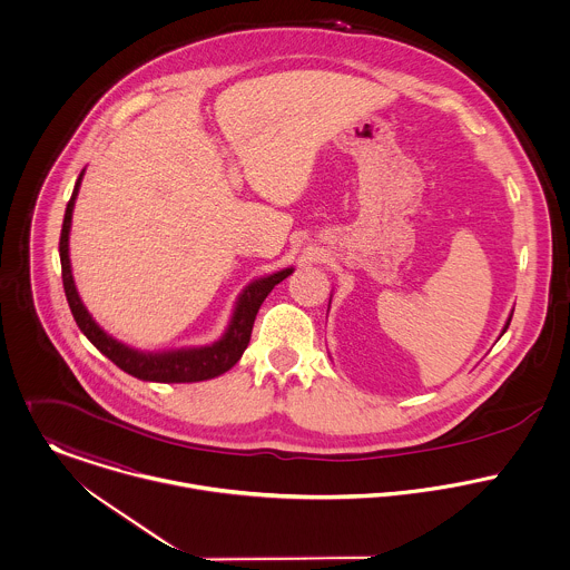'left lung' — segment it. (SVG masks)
Instances as JSON below:
<instances>
[{
  "label": "left lung",
  "instance_id": "left-lung-1",
  "mask_svg": "<svg viewBox=\"0 0 570 570\" xmlns=\"http://www.w3.org/2000/svg\"><path fill=\"white\" fill-rule=\"evenodd\" d=\"M328 303H331V301H328ZM511 316H513V314H509V318H507V323H504V326H502V333H504V331H507V328H509V323H511ZM502 333H500V335H502Z\"/></svg>",
  "mask_w": 570,
  "mask_h": 570
}]
</instances>
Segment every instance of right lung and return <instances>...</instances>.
I'll use <instances>...</instances> for the list:
<instances>
[{
  "label": "right lung",
  "instance_id": "obj_1",
  "mask_svg": "<svg viewBox=\"0 0 570 570\" xmlns=\"http://www.w3.org/2000/svg\"><path fill=\"white\" fill-rule=\"evenodd\" d=\"M82 173L75 184L72 197L66 208L63 228H61V242H59V256H61V272H63V289L68 296V305L72 309V316L77 325L85 333V337L105 355L109 357L118 368L125 373L142 380V382H160V384H186V382H204L213 380L226 371H230L244 355L252 335L254 318L267 298V294L285 281L294 267L278 269L274 274H267L263 278L252 281L245 285L235 303V312L230 316L228 328L224 335L206 346H186V348H170V351H140L134 346L122 344L120 340L111 337L107 331L91 318L87 307L82 305L81 296L75 285L72 265H70V228H72V213L75 202L81 188Z\"/></svg>",
  "mask_w": 570,
  "mask_h": 570
}]
</instances>
